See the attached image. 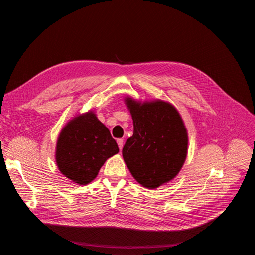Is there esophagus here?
Returning <instances> with one entry per match:
<instances>
[{
    "label": "esophagus",
    "mask_w": 255,
    "mask_h": 255,
    "mask_svg": "<svg viewBox=\"0 0 255 255\" xmlns=\"http://www.w3.org/2000/svg\"><path fill=\"white\" fill-rule=\"evenodd\" d=\"M117 143H118L119 149L122 150V148H123V139H117Z\"/></svg>",
    "instance_id": "34e87169"
}]
</instances>
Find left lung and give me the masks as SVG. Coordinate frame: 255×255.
Masks as SVG:
<instances>
[{
  "instance_id": "left-lung-1",
  "label": "left lung",
  "mask_w": 255,
  "mask_h": 255,
  "mask_svg": "<svg viewBox=\"0 0 255 255\" xmlns=\"http://www.w3.org/2000/svg\"><path fill=\"white\" fill-rule=\"evenodd\" d=\"M134 133L122 155L130 173L146 188H156L179 173L187 154L188 138L180 114L163 101L137 103L127 99Z\"/></svg>"
}]
</instances>
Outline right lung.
Masks as SVG:
<instances>
[{
    "label": "right lung",
    "instance_id": "obj_1",
    "mask_svg": "<svg viewBox=\"0 0 255 255\" xmlns=\"http://www.w3.org/2000/svg\"><path fill=\"white\" fill-rule=\"evenodd\" d=\"M119 152L109 128L95 114L87 113L71 120L61 130L56 145L60 172L80 185L96 179L105 160Z\"/></svg>",
    "mask_w": 255,
    "mask_h": 255
}]
</instances>
